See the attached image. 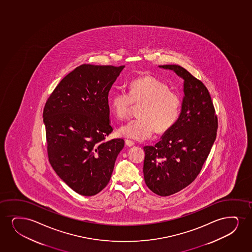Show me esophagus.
Segmentation results:
<instances>
[{
  "label": "esophagus",
  "instance_id": "obj_1",
  "mask_svg": "<svg viewBox=\"0 0 252 252\" xmlns=\"http://www.w3.org/2000/svg\"><path fill=\"white\" fill-rule=\"evenodd\" d=\"M125 144H126V146H127L128 147H133L134 145V142L130 140H125Z\"/></svg>",
  "mask_w": 252,
  "mask_h": 252
}]
</instances>
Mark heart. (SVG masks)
Masks as SVG:
<instances>
[{
  "mask_svg": "<svg viewBox=\"0 0 252 252\" xmlns=\"http://www.w3.org/2000/svg\"><path fill=\"white\" fill-rule=\"evenodd\" d=\"M127 89L128 94L115 92L109 100L111 112L120 120L127 117L132 104L140 105L139 118L119 127L121 136L142 141L149 139L155 129L158 133L169 130L177 121L182 102L166 83L147 76L132 81Z\"/></svg>",
  "mask_w": 252,
  "mask_h": 252,
  "instance_id": "1",
  "label": "heart"
}]
</instances>
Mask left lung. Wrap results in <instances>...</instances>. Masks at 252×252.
Masks as SVG:
<instances>
[{"mask_svg": "<svg viewBox=\"0 0 252 252\" xmlns=\"http://www.w3.org/2000/svg\"><path fill=\"white\" fill-rule=\"evenodd\" d=\"M183 80L182 109L177 121L159 142L144 147L143 173L151 191L169 196L194 181L217 138V118L204 83L177 64L158 65Z\"/></svg>", "mask_w": 252, "mask_h": 252, "instance_id": "1", "label": "left lung"}]
</instances>
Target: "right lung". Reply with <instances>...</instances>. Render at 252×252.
I'll return each mask as SVG.
<instances>
[{"label":"right lung","instance_id":"right-lung-1","mask_svg":"<svg viewBox=\"0 0 252 252\" xmlns=\"http://www.w3.org/2000/svg\"><path fill=\"white\" fill-rule=\"evenodd\" d=\"M125 65L82 64L61 80L43 111L48 159L73 191L93 196L108 184L123 139L112 133L109 91Z\"/></svg>","mask_w":252,"mask_h":252}]
</instances>
